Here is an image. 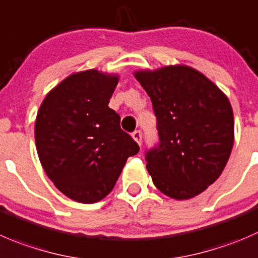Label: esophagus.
I'll list each match as a JSON object with an SVG mask.
<instances>
[{"label": "esophagus", "mask_w": 258, "mask_h": 258, "mask_svg": "<svg viewBox=\"0 0 258 258\" xmlns=\"http://www.w3.org/2000/svg\"><path fill=\"white\" fill-rule=\"evenodd\" d=\"M132 139H134L135 141L137 142V144L141 145V142H142V134H141V131H135L134 134H132Z\"/></svg>", "instance_id": "1"}]
</instances>
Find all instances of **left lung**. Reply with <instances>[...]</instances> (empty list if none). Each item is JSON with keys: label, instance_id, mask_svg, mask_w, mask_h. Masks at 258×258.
Masks as SVG:
<instances>
[{"label": "left lung", "instance_id": "left-lung-1", "mask_svg": "<svg viewBox=\"0 0 258 258\" xmlns=\"http://www.w3.org/2000/svg\"><path fill=\"white\" fill-rule=\"evenodd\" d=\"M151 98L159 146L146 152L155 186L176 201L194 198L223 171L234 141L226 94L187 66L134 73Z\"/></svg>", "mask_w": 258, "mask_h": 258}]
</instances>
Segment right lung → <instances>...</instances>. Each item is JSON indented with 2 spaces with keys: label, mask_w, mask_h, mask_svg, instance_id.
<instances>
[{
  "label": "right lung",
  "mask_w": 258,
  "mask_h": 258,
  "mask_svg": "<svg viewBox=\"0 0 258 258\" xmlns=\"http://www.w3.org/2000/svg\"><path fill=\"white\" fill-rule=\"evenodd\" d=\"M117 83V74L96 69L73 73L46 94L37 112L35 142L40 162L72 201H102L127 159L140 150L108 107Z\"/></svg>",
  "instance_id": "add662e5"
}]
</instances>
